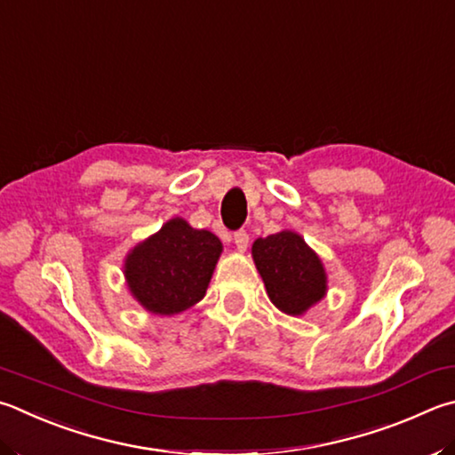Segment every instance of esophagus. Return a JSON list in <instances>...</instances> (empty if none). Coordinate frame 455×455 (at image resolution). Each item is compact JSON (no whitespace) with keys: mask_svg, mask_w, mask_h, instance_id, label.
<instances>
[{"mask_svg":"<svg viewBox=\"0 0 455 455\" xmlns=\"http://www.w3.org/2000/svg\"><path fill=\"white\" fill-rule=\"evenodd\" d=\"M249 241H251V236H249V233H246V230H236V233H235V244H236L238 251L244 252L246 246H249Z\"/></svg>","mask_w":455,"mask_h":455,"instance_id":"34e87169","label":"esophagus"}]
</instances>
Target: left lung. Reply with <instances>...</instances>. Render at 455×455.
Returning a JSON list of instances; mask_svg holds the SVG:
<instances>
[{"mask_svg": "<svg viewBox=\"0 0 455 455\" xmlns=\"http://www.w3.org/2000/svg\"><path fill=\"white\" fill-rule=\"evenodd\" d=\"M252 259L267 286L268 299L278 310L300 316L324 299V267L300 235L283 230L267 238H256Z\"/></svg>", "mask_w": 455, "mask_h": 455, "instance_id": "obj_1", "label": "left lung"}]
</instances>
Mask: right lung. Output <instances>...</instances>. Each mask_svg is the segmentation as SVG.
Segmentation results:
<instances>
[{
    "mask_svg": "<svg viewBox=\"0 0 455 455\" xmlns=\"http://www.w3.org/2000/svg\"><path fill=\"white\" fill-rule=\"evenodd\" d=\"M220 252L222 243L211 230L171 219L127 254V286L148 312L179 314L203 300Z\"/></svg>",
    "mask_w": 455,
    "mask_h": 455,
    "instance_id": "obj_1",
    "label": "right lung"
}]
</instances>
